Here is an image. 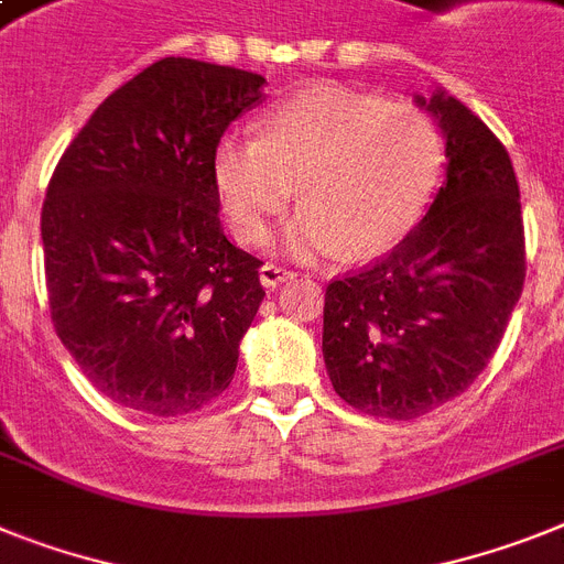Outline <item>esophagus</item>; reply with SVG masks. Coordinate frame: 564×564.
I'll use <instances>...</instances> for the list:
<instances>
[{"instance_id": "esophagus-1", "label": "esophagus", "mask_w": 564, "mask_h": 564, "mask_svg": "<svg viewBox=\"0 0 564 564\" xmlns=\"http://www.w3.org/2000/svg\"><path fill=\"white\" fill-rule=\"evenodd\" d=\"M295 278V272L286 267H281V263H263L260 267V283L263 286H278V283H286Z\"/></svg>"}]
</instances>
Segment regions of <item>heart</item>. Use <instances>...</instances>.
<instances>
[{
	"mask_svg": "<svg viewBox=\"0 0 564 564\" xmlns=\"http://www.w3.org/2000/svg\"><path fill=\"white\" fill-rule=\"evenodd\" d=\"M258 129L260 140L229 134L215 145L217 197L235 238L260 246L297 183L304 206L286 229L297 258L387 252L415 226L442 169L430 113L340 85L274 102Z\"/></svg>",
	"mask_w": 564,
	"mask_h": 564,
	"instance_id": "obj_1",
	"label": "heart"
}]
</instances>
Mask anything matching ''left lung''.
<instances>
[{
	"mask_svg": "<svg viewBox=\"0 0 564 564\" xmlns=\"http://www.w3.org/2000/svg\"><path fill=\"white\" fill-rule=\"evenodd\" d=\"M447 137V183L392 252L326 286L324 361L335 392L410 421L462 395L508 329L524 286V224L499 137L444 91L415 97Z\"/></svg>",
	"mask_w": 564,
	"mask_h": 564,
	"instance_id": "obj_1",
	"label": "left lung"
}]
</instances>
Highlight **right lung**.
<instances>
[{
	"label": "right lung",
	"mask_w": 564,
	"mask_h": 564,
	"mask_svg": "<svg viewBox=\"0 0 564 564\" xmlns=\"http://www.w3.org/2000/svg\"><path fill=\"white\" fill-rule=\"evenodd\" d=\"M267 79L165 56L91 113L51 174V321L85 378L143 415L197 413L231 384L263 260L220 224L212 154Z\"/></svg>",
	"instance_id": "1"
}]
</instances>
